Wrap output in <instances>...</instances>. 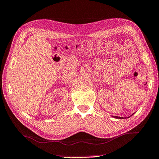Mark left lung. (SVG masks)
I'll return each instance as SVG.
<instances>
[{
	"label": "left lung",
	"instance_id": "left-lung-1",
	"mask_svg": "<svg viewBox=\"0 0 159 159\" xmlns=\"http://www.w3.org/2000/svg\"><path fill=\"white\" fill-rule=\"evenodd\" d=\"M114 117L116 118H123V117H118V116H114ZM128 118H129V117H128Z\"/></svg>",
	"mask_w": 159,
	"mask_h": 159
}]
</instances>
